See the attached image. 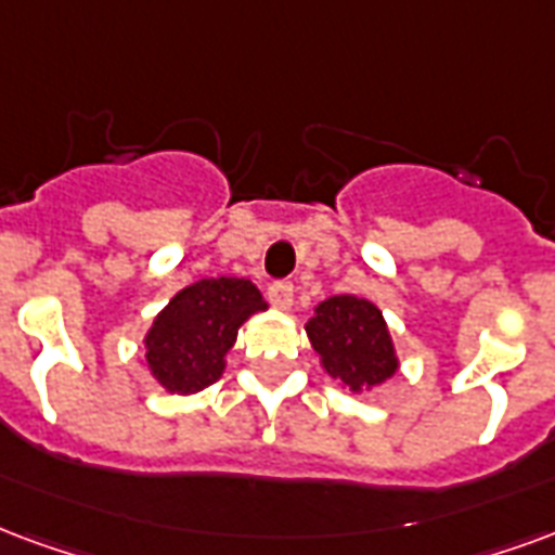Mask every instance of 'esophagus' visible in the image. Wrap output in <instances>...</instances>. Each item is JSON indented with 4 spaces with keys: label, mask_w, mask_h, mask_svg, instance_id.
Wrapping results in <instances>:
<instances>
[{
    "label": "esophagus",
    "mask_w": 555,
    "mask_h": 555,
    "mask_svg": "<svg viewBox=\"0 0 555 555\" xmlns=\"http://www.w3.org/2000/svg\"><path fill=\"white\" fill-rule=\"evenodd\" d=\"M267 297H270V302H273L276 309L288 311L291 306H294V285H291V282H273V285L267 288Z\"/></svg>",
    "instance_id": "obj_1"
}]
</instances>
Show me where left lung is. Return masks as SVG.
<instances>
[{"mask_svg": "<svg viewBox=\"0 0 555 555\" xmlns=\"http://www.w3.org/2000/svg\"><path fill=\"white\" fill-rule=\"evenodd\" d=\"M306 335L326 376L350 393L373 391L400 371L391 330L371 299L352 294L323 299L306 323Z\"/></svg>", "mask_w": 555, "mask_h": 555, "instance_id": "8db88e82", "label": "left lung"}]
</instances>
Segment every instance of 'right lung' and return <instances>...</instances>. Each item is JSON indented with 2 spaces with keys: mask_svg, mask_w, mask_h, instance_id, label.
<instances>
[{
  "mask_svg": "<svg viewBox=\"0 0 555 555\" xmlns=\"http://www.w3.org/2000/svg\"><path fill=\"white\" fill-rule=\"evenodd\" d=\"M258 311L267 302L249 279H199L155 314L143 335V364L167 393L205 391L223 376L237 330Z\"/></svg>",
  "mask_w": 555,
  "mask_h": 555,
  "instance_id": "obj_1",
  "label": "right lung"
}]
</instances>
